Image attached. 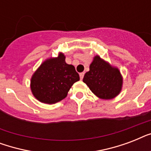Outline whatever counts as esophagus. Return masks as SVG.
<instances>
[{
    "label": "esophagus",
    "mask_w": 151,
    "mask_h": 151,
    "mask_svg": "<svg viewBox=\"0 0 151 151\" xmlns=\"http://www.w3.org/2000/svg\"><path fill=\"white\" fill-rule=\"evenodd\" d=\"M84 75H85V73L83 72V73H80V78H81V80H82L83 78H84Z\"/></svg>",
    "instance_id": "obj_1"
}]
</instances>
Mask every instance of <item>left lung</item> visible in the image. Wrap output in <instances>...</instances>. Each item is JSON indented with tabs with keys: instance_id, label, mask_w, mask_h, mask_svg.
Segmentation results:
<instances>
[{
	"instance_id": "1",
	"label": "left lung",
	"mask_w": 151,
	"mask_h": 151,
	"mask_svg": "<svg viewBox=\"0 0 151 151\" xmlns=\"http://www.w3.org/2000/svg\"><path fill=\"white\" fill-rule=\"evenodd\" d=\"M85 73L83 81L96 96L103 99H110L119 94L122 78L118 69L112 67L96 55Z\"/></svg>"
}]
</instances>
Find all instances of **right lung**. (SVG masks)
<instances>
[{"label":"right lung","instance_id":"obj_1","mask_svg":"<svg viewBox=\"0 0 151 151\" xmlns=\"http://www.w3.org/2000/svg\"><path fill=\"white\" fill-rule=\"evenodd\" d=\"M80 80L73 65L65 62L63 54L44 62L31 78V91L41 103L53 104L67 96L73 83Z\"/></svg>","mask_w":151,"mask_h":151}]
</instances>
